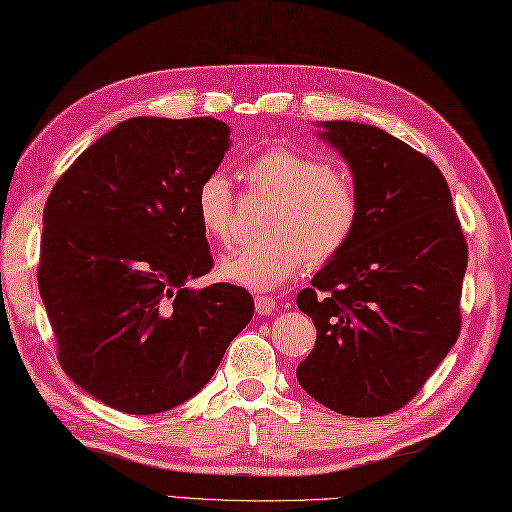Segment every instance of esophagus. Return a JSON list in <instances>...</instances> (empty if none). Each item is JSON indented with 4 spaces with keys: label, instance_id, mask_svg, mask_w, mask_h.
<instances>
[{
    "label": "esophagus",
    "instance_id": "34e87169",
    "mask_svg": "<svg viewBox=\"0 0 512 512\" xmlns=\"http://www.w3.org/2000/svg\"><path fill=\"white\" fill-rule=\"evenodd\" d=\"M256 310L260 315H273L278 310V302H276V297H269V295H258L256 299Z\"/></svg>",
    "mask_w": 512,
    "mask_h": 512
}]
</instances>
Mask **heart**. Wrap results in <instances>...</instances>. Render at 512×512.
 <instances>
[{"label":"heart","mask_w":512,"mask_h":512,"mask_svg":"<svg viewBox=\"0 0 512 512\" xmlns=\"http://www.w3.org/2000/svg\"><path fill=\"white\" fill-rule=\"evenodd\" d=\"M245 180L276 197L265 241L223 256L219 276L249 291H271L308 263L323 265L350 243L360 217L354 180L326 160L289 145L260 152L245 165ZM234 193L230 180L213 171L199 182L195 210L199 226L213 243L232 239Z\"/></svg>","instance_id":"obj_1"}]
</instances>
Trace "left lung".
I'll list each match as a JSON object with an SVG mask.
<instances>
[{
	"instance_id": "left-lung-1",
	"label": "left lung",
	"mask_w": 512,
	"mask_h": 512,
	"mask_svg": "<svg viewBox=\"0 0 512 512\" xmlns=\"http://www.w3.org/2000/svg\"><path fill=\"white\" fill-rule=\"evenodd\" d=\"M319 126L352 169L360 217L297 295L317 328L297 380L334 413L382 417L413 400L458 339L467 243L428 156L365 123Z\"/></svg>"
}]
</instances>
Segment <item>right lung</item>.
<instances>
[{"instance_id":"right-lung-1","label":"right lung","mask_w":512,"mask_h":512,"mask_svg":"<svg viewBox=\"0 0 512 512\" xmlns=\"http://www.w3.org/2000/svg\"><path fill=\"white\" fill-rule=\"evenodd\" d=\"M228 147L213 117H134L47 197L36 276L60 367L121 413H162L202 391L254 315L241 286H186L213 269L195 193Z\"/></svg>"}]
</instances>
